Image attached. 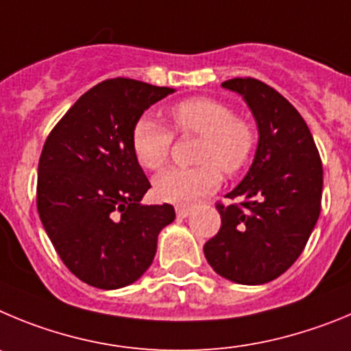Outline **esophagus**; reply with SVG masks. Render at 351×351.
<instances>
[{
  "label": "esophagus",
  "mask_w": 351,
  "mask_h": 351,
  "mask_svg": "<svg viewBox=\"0 0 351 351\" xmlns=\"http://www.w3.org/2000/svg\"><path fill=\"white\" fill-rule=\"evenodd\" d=\"M175 211H176V217H178V219H185V217H189V215L192 213V208L191 206H176Z\"/></svg>",
  "instance_id": "obj_1"
}]
</instances>
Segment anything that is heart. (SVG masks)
<instances>
[{
    "instance_id": "heart-1",
    "label": "heart",
    "mask_w": 351,
    "mask_h": 351,
    "mask_svg": "<svg viewBox=\"0 0 351 351\" xmlns=\"http://www.w3.org/2000/svg\"><path fill=\"white\" fill-rule=\"evenodd\" d=\"M176 134H197L194 168H169L154 180L156 195L166 203L194 204L219 189L222 171L234 176L248 166L257 148V132L250 122L236 117L227 103L197 96L168 108ZM173 132L150 117L138 119L132 128V152L145 169L156 171L168 162Z\"/></svg>"
}]
</instances>
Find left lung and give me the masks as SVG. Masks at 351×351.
I'll list each match as a JSON object with an SVG mask.
<instances>
[{
	"mask_svg": "<svg viewBox=\"0 0 351 351\" xmlns=\"http://www.w3.org/2000/svg\"><path fill=\"white\" fill-rule=\"evenodd\" d=\"M222 85L250 106L258 145L250 171L226 195L239 203H217L222 226L204 245V257L230 282L261 285L304 250L320 215L324 169L308 124L278 90L250 77Z\"/></svg>",
	"mask_w": 351,
	"mask_h": 351,
	"instance_id": "obj_1",
	"label": "left lung"
}]
</instances>
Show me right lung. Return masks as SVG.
<instances>
[{
  "label": "right lung",
  "mask_w": 351,
  "mask_h": 351,
  "mask_svg": "<svg viewBox=\"0 0 351 351\" xmlns=\"http://www.w3.org/2000/svg\"><path fill=\"white\" fill-rule=\"evenodd\" d=\"M132 78H110L78 97L50 131L38 162L36 206L53 248L96 289L131 285L150 267L171 204H141L150 182L131 134L145 110L171 94Z\"/></svg>",
  "instance_id": "right-lung-1"
}]
</instances>
